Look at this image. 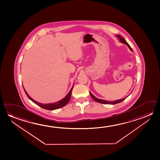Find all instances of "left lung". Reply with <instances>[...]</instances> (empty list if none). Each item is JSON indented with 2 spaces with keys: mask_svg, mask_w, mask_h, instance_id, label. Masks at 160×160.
I'll return each instance as SVG.
<instances>
[{
  "mask_svg": "<svg viewBox=\"0 0 160 160\" xmlns=\"http://www.w3.org/2000/svg\"><path fill=\"white\" fill-rule=\"evenodd\" d=\"M116 37H117V38L119 39V41L120 42H121V43H123L124 44L127 45V46H128V47L129 48V49L133 52L132 48L130 47V46L128 44V43H127L126 41L124 39V38L122 37V36H120V35H116ZM131 93H132V92H131ZM89 93L91 94L92 98L93 99H94L95 101L97 102H98V103H100L106 104H117V103H120V102H121L123 101H124V99H126V98H127V97H128V96L129 95V94L128 96H127V97H126L125 98H122V99H117L116 101H106V100H104V99L97 98V97L94 96L93 94H92L91 92H89Z\"/></svg>",
  "mask_w": 160,
  "mask_h": 160,
  "instance_id": "obj_1",
  "label": "left lung"
}]
</instances>
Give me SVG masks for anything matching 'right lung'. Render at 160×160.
Masks as SVG:
<instances>
[{
  "label": "right lung",
  "instance_id": "right-lung-1",
  "mask_svg": "<svg viewBox=\"0 0 160 160\" xmlns=\"http://www.w3.org/2000/svg\"><path fill=\"white\" fill-rule=\"evenodd\" d=\"M74 85H73V86L72 87V88L71 89V90L66 95V96L63 98V99H61L60 101H59L58 102H56L54 103H48V104H43V103H39L38 102L34 101V99H32L31 98V97L29 96V94L27 93V92H26L25 89L23 87V88L24 90L25 91L26 94H27V96L29 98V99H31L32 101L34 102L35 104L38 105L39 106L41 107L42 108H43L44 109H48V110H54V109H59V108H61L65 106L67 104V103H68L70 98H71V96L73 88Z\"/></svg>",
  "mask_w": 160,
  "mask_h": 160
}]
</instances>
